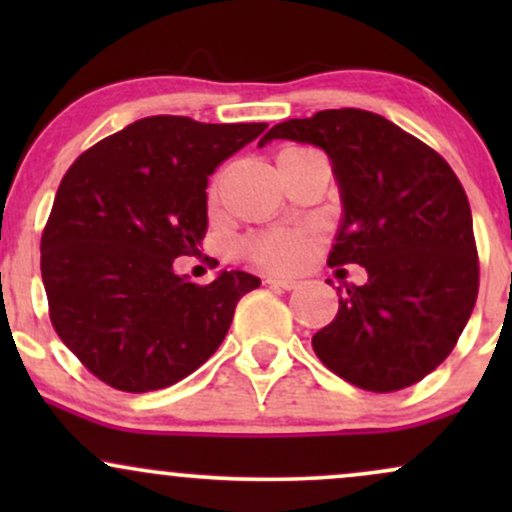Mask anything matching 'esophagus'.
I'll return each mask as SVG.
<instances>
[{"mask_svg": "<svg viewBox=\"0 0 512 512\" xmlns=\"http://www.w3.org/2000/svg\"><path fill=\"white\" fill-rule=\"evenodd\" d=\"M264 284L274 286V289L291 291V289H296L298 281H296V279H284V276H267V279H264Z\"/></svg>", "mask_w": 512, "mask_h": 512, "instance_id": "esophagus-1", "label": "esophagus"}]
</instances>
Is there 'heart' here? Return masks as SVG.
Segmentation results:
<instances>
[{
  "mask_svg": "<svg viewBox=\"0 0 512 512\" xmlns=\"http://www.w3.org/2000/svg\"><path fill=\"white\" fill-rule=\"evenodd\" d=\"M313 240L303 231H276L248 243V255L257 264L276 272H293L308 262Z\"/></svg>",
  "mask_w": 512,
  "mask_h": 512,
  "instance_id": "heart-1",
  "label": "heart"
}]
</instances>
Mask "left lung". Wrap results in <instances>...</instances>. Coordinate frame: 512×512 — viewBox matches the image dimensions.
<instances>
[{"mask_svg": "<svg viewBox=\"0 0 512 512\" xmlns=\"http://www.w3.org/2000/svg\"><path fill=\"white\" fill-rule=\"evenodd\" d=\"M313 144L330 158L342 223L327 264H361L337 317L313 337L317 358L370 392L426 378L457 344L479 291L472 209L448 163L368 110H320L260 139Z\"/></svg>", "mask_w": 512, "mask_h": 512, "instance_id": "left-lung-1", "label": "left lung"}]
</instances>
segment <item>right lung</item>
<instances>
[{"label": "right lung", "instance_id": "add662e5", "mask_svg": "<svg viewBox=\"0 0 512 512\" xmlns=\"http://www.w3.org/2000/svg\"><path fill=\"white\" fill-rule=\"evenodd\" d=\"M264 129L144 117L67 170L40 272L52 327L103 383L151 392L187 378L219 349L240 298L260 286L240 269L197 286L173 262L202 245L209 175Z\"/></svg>", "mask_w": 512, "mask_h": 512}]
</instances>
